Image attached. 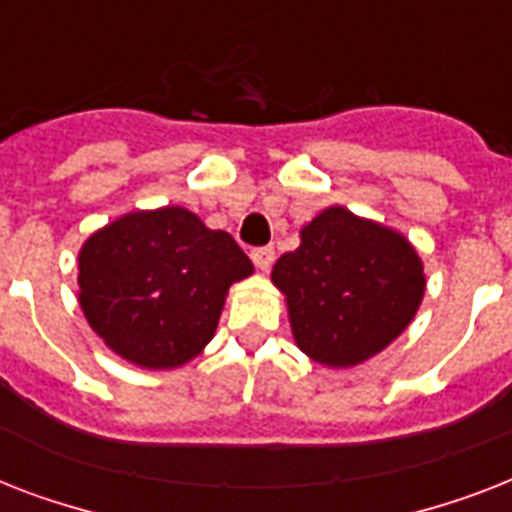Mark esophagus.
<instances>
[{
	"label": "esophagus",
	"mask_w": 512,
	"mask_h": 512,
	"mask_svg": "<svg viewBox=\"0 0 512 512\" xmlns=\"http://www.w3.org/2000/svg\"><path fill=\"white\" fill-rule=\"evenodd\" d=\"M273 260H276V252H273V247H255L252 249V263L260 268V271H268L273 265Z\"/></svg>",
	"instance_id": "34e87169"
}]
</instances>
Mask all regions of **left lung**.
<instances>
[{"instance_id": "obj_1", "label": "left lung", "mask_w": 512, "mask_h": 512, "mask_svg": "<svg viewBox=\"0 0 512 512\" xmlns=\"http://www.w3.org/2000/svg\"><path fill=\"white\" fill-rule=\"evenodd\" d=\"M300 239L276 260L271 279L287 295L303 353L319 364L353 366L404 332L425 295V276L401 233L329 207Z\"/></svg>"}]
</instances>
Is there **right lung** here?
Wrapping results in <instances>:
<instances>
[{
	"instance_id": "right-lung-1",
	"label": "right lung",
	"mask_w": 512,
	"mask_h": 512,
	"mask_svg": "<svg viewBox=\"0 0 512 512\" xmlns=\"http://www.w3.org/2000/svg\"><path fill=\"white\" fill-rule=\"evenodd\" d=\"M252 260L231 233L183 207L132 212L79 252V305L106 345L132 364L172 369L212 340L233 281Z\"/></svg>"
}]
</instances>
